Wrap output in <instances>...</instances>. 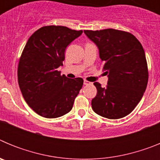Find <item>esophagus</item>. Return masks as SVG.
<instances>
[{
	"label": "esophagus",
	"mask_w": 160,
	"mask_h": 160,
	"mask_svg": "<svg viewBox=\"0 0 160 160\" xmlns=\"http://www.w3.org/2000/svg\"><path fill=\"white\" fill-rule=\"evenodd\" d=\"M84 85H90V82H88V81H87V80H84Z\"/></svg>",
	"instance_id": "1"
}]
</instances>
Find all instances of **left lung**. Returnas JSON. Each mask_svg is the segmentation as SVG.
<instances>
[{"label":"left lung","instance_id":"obj_1","mask_svg":"<svg viewBox=\"0 0 160 160\" xmlns=\"http://www.w3.org/2000/svg\"><path fill=\"white\" fill-rule=\"evenodd\" d=\"M95 44L102 62V70L108 77L104 88L94 85L97 94L91 101L93 111L110 119L129 114L142 98L148 82L145 52L134 35L114 29L84 30Z\"/></svg>","mask_w":160,"mask_h":160}]
</instances>
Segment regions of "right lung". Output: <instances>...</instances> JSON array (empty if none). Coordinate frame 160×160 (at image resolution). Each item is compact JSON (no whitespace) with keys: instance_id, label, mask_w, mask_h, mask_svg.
<instances>
[{"instance_id":"add662e5","label":"right lung","mask_w":160,"mask_h":160,"mask_svg":"<svg viewBox=\"0 0 160 160\" xmlns=\"http://www.w3.org/2000/svg\"><path fill=\"white\" fill-rule=\"evenodd\" d=\"M82 30L49 25L35 31L20 58L18 78L28 105L47 118L62 116L71 111L83 79H70L58 70L65 60V50Z\"/></svg>"}]
</instances>
